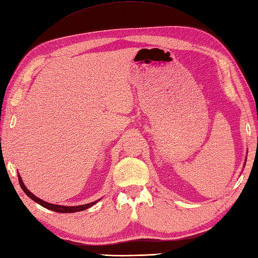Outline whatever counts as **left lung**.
Listing matches in <instances>:
<instances>
[{
    "mask_svg": "<svg viewBox=\"0 0 258 258\" xmlns=\"http://www.w3.org/2000/svg\"><path fill=\"white\" fill-rule=\"evenodd\" d=\"M245 164H246V158H245V163H244V165H245Z\"/></svg>",
    "mask_w": 258,
    "mask_h": 258,
    "instance_id": "left-lung-1",
    "label": "left lung"
}]
</instances>
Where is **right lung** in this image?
Returning a JSON list of instances; mask_svg holds the SVG:
<instances>
[{"label": "right lung", "mask_w": 258, "mask_h": 258, "mask_svg": "<svg viewBox=\"0 0 258 258\" xmlns=\"http://www.w3.org/2000/svg\"><path fill=\"white\" fill-rule=\"evenodd\" d=\"M17 177H19V182H20V185L22 187V190L24 191V193L26 194V196L32 199L33 201H35L36 203H38L39 205H42L43 208L47 209V210H51V211H55V212H58V213H74V212H79V211H84L86 209H89L93 207L94 204H96L98 201H100L99 200H97V201H94V202H90L88 204H83V205H77V207H65V205H58V204H51V203H48V202H45L43 201L42 199H39L37 197L34 196V194L27 190V187L25 186L24 182H23L22 177L20 175V173L17 172Z\"/></svg>", "instance_id": "1"}]
</instances>
